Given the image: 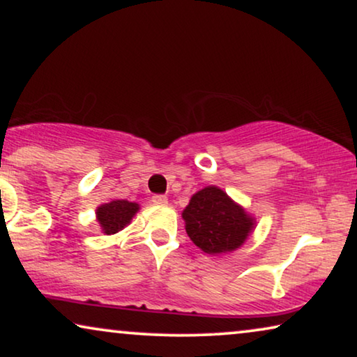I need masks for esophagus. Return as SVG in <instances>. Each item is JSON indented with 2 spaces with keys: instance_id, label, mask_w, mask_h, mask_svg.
Listing matches in <instances>:
<instances>
[{
  "instance_id": "obj_1",
  "label": "esophagus",
  "mask_w": 357,
  "mask_h": 357,
  "mask_svg": "<svg viewBox=\"0 0 357 357\" xmlns=\"http://www.w3.org/2000/svg\"><path fill=\"white\" fill-rule=\"evenodd\" d=\"M153 203L154 204H167V197H165V195H154Z\"/></svg>"
}]
</instances>
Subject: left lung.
Wrapping results in <instances>:
<instances>
[{"label":"left lung","instance_id":"obj_1","mask_svg":"<svg viewBox=\"0 0 357 357\" xmlns=\"http://www.w3.org/2000/svg\"><path fill=\"white\" fill-rule=\"evenodd\" d=\"M182 216L188 237L211 255L236 250L255 226L253 219L218 187L195 193Z\"/></svg>","mask_w":357,"mask_h":357}]
</instances>
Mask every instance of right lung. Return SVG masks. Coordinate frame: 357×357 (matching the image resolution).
<instances>
[{
	"mask_svg": "<svg viewBox=\"0 0 357 357\" xmlns=\"http://www.w3.org/2000/svg\"><path fill=\"white\" fill-rule=\"evenodd\" d=\"M139 206L126 199H115L97 208V221L105 234H115L123 229L131 221Z\"/></svg>",
	"mask_w": 357,
	"mask_h": 357,
	"instance_id": "right-lung-1",
	"label": "right lung"
}]
</instances>
